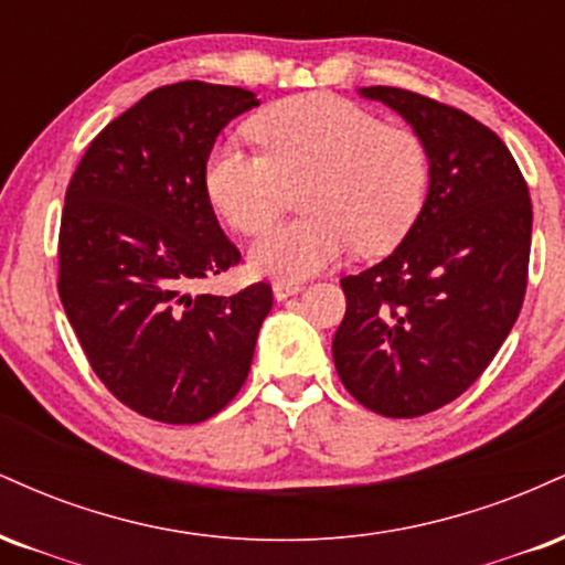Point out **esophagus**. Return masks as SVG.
Returning <instances> with one entry per match:
<instances>
[{
  "instance_id": "1",
  "label": "esophagus",
  "mask_w": 565,
  "mask_h": 565,
  "mask_svg": "<svg viewBox=\"0 0 565 565\" xmlns=\"http://www.w3.org/2000/svg\"><path fill=\"white\" fill-rule=\"evenodd\" d=\"M303 290L301 282H288V280H277L275 285H271V294H275L277 301H285V298L290 296H298Z\"/></svg>"
}]
</instances>
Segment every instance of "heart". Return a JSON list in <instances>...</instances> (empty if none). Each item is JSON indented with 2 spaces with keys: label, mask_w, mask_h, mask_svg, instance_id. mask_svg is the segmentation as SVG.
I'll return each mask as SVG.
<instances>
[{
  "label": "heart",
  "mask_w": 565,
  "mask_h": 565,
  "mask_svg": "<svg viewBox=\"0 0 565 565\" xmlns=\"http://www.w3.org/2000/svg\"><path fill=\"white\" fill-rule=\"evenodd\" d=\"M262 152L218 142L205 158L209 201L237 232H262L288 188L307 182L309 216L282 222L250 248V264L280 280H303L351 248L381 254L407 235L428 190V150L415 131L383 126L333 95H301L248 124Z\"/></svg>",
  "instance_id": "b5f03b06"
}]
</instances>
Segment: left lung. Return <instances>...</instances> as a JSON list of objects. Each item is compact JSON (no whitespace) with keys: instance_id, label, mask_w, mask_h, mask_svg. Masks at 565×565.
Listing matches in <instances>:
<instances>
[{"instance_id":"obj_1","label":"left lung","mask_w":565,"mask_h":565,"mask_svg":"<svg viewBox=\"0 0 565 565\" xmlns=\"http://www.w3.org/2000/svg\"><path fill=\"white\" fill-rule=\"evenodd\" d=\"M428 150V195L394 254L341 280L338 377L362 407L417 417L473 386L526 294L532 198L492 129L436 99L364 86Z\"/></svg>"}]
</instances>
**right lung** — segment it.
Segmentation results:
<instances>
[{"instance_id":"1","label":"right lung","mask_w":565,"mask_h":565,"mask_svg":"<svg viewBox=\"0 0 565 565\" xmlns=\"http://www.w3.org/2000/svg\"><path fill=\"white\" fill-rule=\"evenodd\" d=\"M241 86L145 95L86 148L60 222V301L99 381L150 420L203 423L248 377L271 288L192 296L241 262L203 184L218 131L256 108Z\"/></svg>"}]
</instances>
